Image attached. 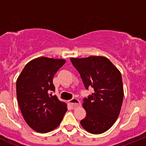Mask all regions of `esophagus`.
<instances>
[{
    "label": "esophagus",
    "instance_id": "34e87169",
    "mask_svg": "<svg viewBox=\"0 0 146 146\" xmlns=\"http://www.w3.org/2000/svg\"><path fill=\"white\" fill-rule=\"evenodd\" d=\"M69 105H70V106L72 107L73 109H74V108H77V107L80 106L81 103H80V102L78 100V99L74 98V99H71V100H69Z\"/></svg>",
    "mask_w": 146,
    "mask_h": 146
}]
</instances>
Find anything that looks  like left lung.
Here are the masks:
<instances>
[{
	"mask_svg": "<svg viewBox=\"0 0 146 146\" xmlns=\"http://www.w3.org/2000/svg\"><path fill=\"white\" fill-rule=\"evenodd\" d=\"M70 60L86 89L91 87L94 90L82 103L86 116L80 121L81 126L91 134L104 133L116 121L122 106L123 88L121 72L104 56L71 58Z\"/></svg>",
	"mask_w": 146,
	"mask_h": 146,
	"instance_id": "1",
	"label": "left lung"
}]
</instances>
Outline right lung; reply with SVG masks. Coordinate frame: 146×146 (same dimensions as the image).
<instances>
[{
    "label": "right lung",
    "mask_w": 146,
    "mask_h": 146,
    "mask_svg": "<svg viewBox=\"0 0 146 146\" xmlns=\"http://www.w3.org/2000/svg\"><path fill=\"white\" fill-rule=\"evenodd\" d=\"M66 63L64 59L38 57L25 65L17 80V98L28 126L39 133L57 128L67 111V105L50 91H55L52 80Z\"/></svg>",
    "instance_id": "add662e5"
}]
</instances>
